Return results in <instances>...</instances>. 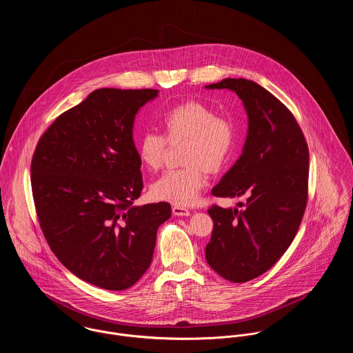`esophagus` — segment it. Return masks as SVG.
I'll list each match as a JSON object with an SVG mask.
<instances>
[{
    "mask_svg": "<svg viewBox=\"0 0 353 353\" xmlns=\"http://www.w3.org/2000/svg\"><path fill=\"white\" fill-rule=\"evenodd\" d=\"M172 213L175 214V216H190V210L189 209H186V208H183V206H174L172 208Z\"/></svg>",
    "mask_w": 353,
    "mask_h": 353,
    "instance_id": "obj_1",
    "label": "esophagus"
}]
</instances>
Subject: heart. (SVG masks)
Segmentation results:
<instances>
[{
  "instance_id": "b5f03b06",
  "label": "heart",
  "mask_w": 353,
  "mask_h": 353,
  "mask_svg": "<svg viewBox=\"0 0 353 353\" xmlns=\"http://www.w3.org/2000/svg\"><path fill=\"white\" fill-rule=\"evenodd\" d=\"M163 136L145 133L137 143L141 164L150 170L161 168L167 145L179 150L183 167L167 171L151 186L156 201L175 206L196 203L206 185V172L217 174L231 159L236 147L238 130L232 119L216 115V111L199 101L175 105L161 119Z\"/></svg>"
}]
</instances>
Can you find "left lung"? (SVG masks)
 Here are the masks:
<instances>
[{"label": "left lung", "instance_id": "left-lung-1", "mask_svg": "<svg viewBox=\"0 0 353 353\" xmlns=\"http://www.w3.org/2000/svg\"><path fill=\"white\" fill-rule=\"evenodd\" d=\"M208 90H231L245 104L249 130L243 152L212 190L246 196L243 209L212 205L209 266L223 279L246 283L269 270L292 243L308 197V147L292 112L246 79H224Z\"/></svg>", "mask_w": 353, "mask_h": 353}]
</instances>
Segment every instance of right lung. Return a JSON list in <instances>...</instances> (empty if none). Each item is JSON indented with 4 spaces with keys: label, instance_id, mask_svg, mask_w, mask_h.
Masks as SVG:
<instances>
[{
    "label": "right lung",
    "instance_id": "obj_1",
    "mask_svg": "<svg viewBox=\"0 0 353 353\" xmlns=\"http://www.w3.org/2000/svg\"><path fill=\"white\" fill-rule=\"evenodd\" d=\"M157 92H91L51 123L32 156V196L51 252L103 290H128L141 279L157 228L171 216L168 202L133 205L143 190L133 123Z\"/></svg>",
    "mask_w": 353,
    "mask_h": 353
}]
</instances>
